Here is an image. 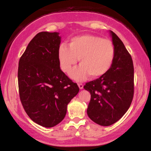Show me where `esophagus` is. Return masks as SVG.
Returning <instances> with one entry per match:
<instances>
[{
    "mask_svg": "<svg viewBox=\"0 0 151 151\" xmlns=\"http://www.w3.org/2000/svg\"><path fill=\"white\" fill-rule=\"evenodd\" d=\"M78 86H79V88H80V89H82V88H83V84L81 83L78 84Z\"/></svg>",
    "mask_w": 151,
    "mask_h": 151,
    "instance_id": "esophagus-1",
    "label": "esophagus"
}]
</instances>
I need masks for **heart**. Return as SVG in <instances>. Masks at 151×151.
<instances>
[{"mask_svg":"<svg viewBox=\"0 0 151 151\" xmlns=\"http://www.w3.org/2000/svg\"><path fill=\"white\" fill-rule=\"evenodd\" d=\"M115 47L112 41L100 36L84 34L74 37L69 47L62 44L58 51L60 67L68 72L79 59L80 65L70 71L71 78L77 81L104 75L110 69L115 58Z\"/></svg>","mask_w":151,"mask_h":151,"instance_id":"b5f03b06","label":"heart"}]
</instances>
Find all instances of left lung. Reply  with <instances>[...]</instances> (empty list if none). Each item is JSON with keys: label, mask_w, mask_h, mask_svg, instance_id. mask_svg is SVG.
Returning a JSON list of instances; mask_svg holds the SVG:
<instances>
[{"label": "left lung", "mask_w": 151, "mask_h": 151, "mask_svg": "<svg viewBox=\"0 0 151 151\" xmlns=\"http://www.w3.org/2000/svg\"><path fill=\"white\" fill-rule=\"evenodd\" d=\"M110 33L115 50L113 65L104 75L84 86L91 93L88 116L94 122L104 127L122 118L131 106L134 94L131 55L119 37L112 31Z\"/></svg>", "instance_id": "obj_1"}]
</instances>
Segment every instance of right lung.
<instances>
[{
    "instance_id": "1",
    "label": "right lung",
    "mask_w": 151,
    "mask_h": 151,
    "mask_svg": "<svg viewBox=\"0 0 151 151\" xmlns=\"http://www.w3.org/2000/svg\"><path fill=\"white\" fill-rule=\"evenodd\" d=\"M58 32L38 33L29 43L18 63L20 99L32 121L50 128L65 118L67 105L79 92L78 84L60 67Z\"/></svg>"
}]
</instances>
